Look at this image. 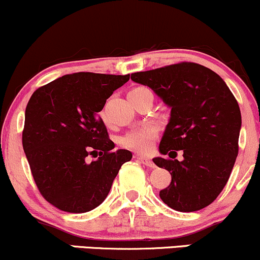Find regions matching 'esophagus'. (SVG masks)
Here are the masks:
<instances>
[{
    "label": "esophagus",
    "mask_w": 260,
    "mask_h": 260,
    "mask_svg": "<svg viewBox=\"0 0 260 260\" xmlns=\"http://www.w3.org/2000/svg\"><path fill=\"white\" fill-rule=\"evenodd\" d=\"M137 159H138L140 162L144 164V165L149 166V168H155V164L153 162V160L149 159V157H147V156H138Z\"/></svg>",
    "instance_id": "34e87169"
}]
</instances>
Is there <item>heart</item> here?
<instances>
[{"mask_svg": "<svg viewBox=\"0 0 260 260\" xmlns=\"http://www.w3.org/2000/svg\"><path fill=\"white\" fill-rule=\"evenodd\" d=\"M147 90L145 88H136L132 91ZM156 134V128L154 126H144L138 129H134L132 132L127 133L122 137V145L128 149L137 151V153H148L153 148V139Z\"/></svg>", "mask_w": 260, "mask_h": 260, "instance_id": "b5f03b06", "label": "heart"}]
</instances>
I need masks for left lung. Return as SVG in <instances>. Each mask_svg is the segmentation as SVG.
<instances>
[{
    "mask_svg": "<svg viewBox=\"0 0 260 260\" xmlns=\"http://www.w3.org/2000/svg\"><path fill=\"white\" fill-rule=\"evenodd\" d=\"M131 79L149 86L171 109L159 145L160 154L171 159H153L171 174L161 201L183 213L208 207L228 183L238 154L242 118L234 94L219 74L192 62L137 72ZM177 150L184 151L182 161L171 155Z\"/></svg>",
    "mask_w": 260,
    "mask_h": 260,
    "instance_id": "left-lung-1",
    "label": "left lung"
}]
</instances>
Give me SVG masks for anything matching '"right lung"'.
I'll list each match as a JSON object with an SVG mask.
<instances>
[{
  "mask_svg": "<svg viewBox=\"0 0 260 260\" xmlns=\"http://www.w3.org/2000/svg\"><path fill=\"white\" fill-rule=\"evenodd\" d=\"M129 80L79 72L59 77L34 91L25 109L23 149L40 193L67 213H86L105 201L124 162L99 113L112 92ZM99 153V155H94ZM89 154L98 159L90 162Z\"/></svg>",
  "mask_w": 260,
  "mask_h": 260,
  "instance_id": "add662e5",
  "label": "right lung"
}]
</instances>
